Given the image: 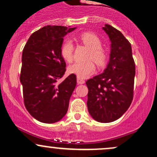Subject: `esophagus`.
Listing matches in <instances>:
<instances>
[{"instance_id":"1","label":"esophagus","mask_w":157,"mask_h":157,"mask_svg":"<svg viewBox=\"0 0 157 157\" xmlns=\"http://www.w3.org/2000/svg\"><path fill=\"white\" fill-rule=\"evenodd\" d=\"M77 83L78 84H83L85 82V80H82V79L80 78V77H77Z\"/></svg>"}]
</instances>
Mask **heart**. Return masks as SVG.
I'll return each mask as SVG.
<instances>
[{"label": "heart", "instance_id": "heart-1", "mask_svg": "<svg viewBox=\"0 0 157 157\" xmlns=\"http://www.w3.org/2000/svg\"><path fill=\"white\" fill-rule=\"evenodd\" d=\"M80 40L90 48L88 59L93 60L99 66H103L108 59V52L102 47V41L94 34L85 32L80 36ZM74 44L72 41L66 40L61 46V55L65 60L71 62L74 57ZM95 65L91 60L78 61L68 67V72L80 78H86L94 73Z\"/></svg>", "mask_w": 157, "mask_h": 157}]
</instances>
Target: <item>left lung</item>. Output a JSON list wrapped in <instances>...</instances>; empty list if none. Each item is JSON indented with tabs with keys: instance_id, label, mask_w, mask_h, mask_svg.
<instances>
[{
	"instance_id": "8db88e82",
	"label": "left lung",
	"mask_w": 157,
	"mask_h": 157,
	"mask_svg": "<svg viewBox=\"0 0 157 157\" xmlns=\"http://www.w3.org/2000/svg\"><path fill=\"white\" fill-rule=\"evenodd\" d=\"M102 29L111 41V53L103 73L86 81L89 112L97 122H111L123 115L134 94L135 63L129 41L117 29L105 24Z\"/></svg>"
}]
</instances>
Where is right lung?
I'll use <instances>...</instances> for the list:
<instances>
[{"mask_svg":"<svg viewBox=\"0 0 157 157\" xmlns=\"http://www.w3.org/2000/svg\"><path fill=\"white\" fill-rule=\"evenodd\" d=\"M75 29L44 26L30 36L23 48L20 76L23 101L29 113L41 122H58L67 113L77 77L71 74L57 82L66 71L60 52L63 37Z\"/></svg>","mask_w":157,"mask_h":157,"instance_id":"1","label":"right lung"}]
</instances>
